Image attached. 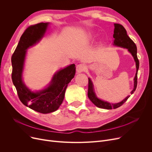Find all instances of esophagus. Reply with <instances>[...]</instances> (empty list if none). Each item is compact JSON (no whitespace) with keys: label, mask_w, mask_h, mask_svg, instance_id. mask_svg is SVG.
Segmentation results:
<instances>
[{"label":"esophagus","mask_w":152,"mask_h":152,"mask_svg":"<svg viewBox=\"0 0 152 152\" xmlns=\"http://www.w3.org/2000/svg\"><path fill=\"white\" fill-rule=\"evenodd\" d=\"M86 69V67L84 65H82V64H79L77 66H76V71L77 73H81L82 72H83Z\"/></svg>","instance_id":"34e87169"}]
</instances>
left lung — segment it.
<instances>
[{
    "mask_svg": "<svg viewBox=\"0 0 152 152\" xmlns=\"http://www.w3.org/2000/svg\"><path fill=\"white\" fill-rule=\"evenodd\" d=\"M114 34H113V45L117 47H120L124 49H127L134 59L135 62V65H136V73H135L134 79V89L131 91V94H132L134 91L136 89L137 85V72L139 68V61L137 58V47L135 43L132 41V40L127 36V32L125 28L121 25L118 23L114 24ZM89 99L91 101L94 103V104L100 108H104L107 110L115 109L119 107H121L123 103L129 99L130 95L127 96L121 102L116 103H111L99 99L96 94L95 93L94 85L91 81V79L89 78V85H88V93H87Z\"/></svg>",
    "mask_w": 152,
    "mask_h": 152,
    "instance_id": "1",
    "label": "left lung"
}]
</instances>
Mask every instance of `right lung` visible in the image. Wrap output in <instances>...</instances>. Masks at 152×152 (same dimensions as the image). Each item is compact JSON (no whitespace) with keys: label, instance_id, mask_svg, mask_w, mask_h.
Wrapping results in <instances>:
<instances>
[{"label":"right lung","instance_id":"add662e5","mask_svg":"<svg viewBox=\"0 0 152 152\" xmlns=\"http://www.w3.org/2000/svg\"><path fill=\"white\" fill-rule=\"evenodd\" d=\"M49 24L40 23L29 26L21 36L12 57V79L20 101L23 105L43 114L58 109L65 97L68 84L76 73L75 65L71 64L56 72L45 89L36 92L30 90L24 83L23 71L27 49L41 41Z\"/></svg>","mask_w":152,"mask_h":152}]
</instances>
